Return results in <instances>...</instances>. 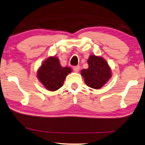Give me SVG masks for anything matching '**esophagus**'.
Segmentation results:
<instances>
[{
    "label": "esophagus",
    "instance_id": "34e87169",
    "mask_svg": "<svg viewBox=\"0 0 145 145\" xmlns=\"http://www.w3.org/2000/svg\"><path fill=\"white\" fill-rule=\"evenodd\" d=\"M73 70H74V71L75 72H78L80 70V67H78V66H77V67H73Z\"/></svg>",
    "mask_w": 145,
    "mask_h": 145
}]
</instances>
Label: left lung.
Wrapping results in <instances>:
<instances>
[{"mask_svg":"<svg viewBox=\"0 0 145 145\" xmlns=\"http://www.w3.org/2000/svg\"><path fill=\"white\" fill-rule=\"evenodd\" d=\"M87 63L88 69L81 71L85 83L93 89L101 88L112 76L108 62L102 57L91 55L89 56Z\"/></svg>","mask_w":145,"mask_h":145,"instance_id":"1","label":"left lung"}]
</instances>
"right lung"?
<instances>
[{"mask_svg": "<svg viewBox=\"0 0 145 145\" xmlns=\"http://www.w3.org/2000/svg\"><path fill=\"white\" fill-rule=\"evenodd\" d=\"M69 67H62L58 58L50 56L43 62L37 71V78L48 90H58L63 85L66 76L71 72Z\"/></svg>", "mask_w": 145, "mask_h": 145, "instance_id": "right-lung-1", "label": "right lung"}]
</instances>
